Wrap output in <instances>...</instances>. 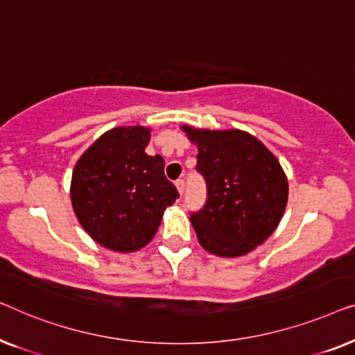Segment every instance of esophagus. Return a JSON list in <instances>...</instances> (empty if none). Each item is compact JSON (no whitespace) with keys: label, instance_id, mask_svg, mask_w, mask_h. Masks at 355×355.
<instances>
[{"label":"esophagus","instance_id":"1","mask_svg":"<svg viewBox=\"0 0 355 355\" xmlns=\"http://www.w3.org/2000/svg\"><path fill=\"white\" fill-rule=\"evenodd\" d=\"M175 184H177L178 193H180V194H183V191H184V187H187V183H184V180H183V178H178L177 182H175Z\"/></svg>","mask_w":355,"mask_h":355}]
</instances>
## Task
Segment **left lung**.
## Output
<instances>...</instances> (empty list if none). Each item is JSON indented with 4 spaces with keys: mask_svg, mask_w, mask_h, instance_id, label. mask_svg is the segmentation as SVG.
I'll use <instances>...</instances> for the list:
<instances>
[{
    "mask_svg": "<svg viewBox=\"0 0 355 355\" xmlns=\"http://www.w3.org/2000/svg\"><path fill=\"white\" fill-rule=\"evenodd\" d=\"M183 130L198 144L196 172L206 182V202L189 214L199 243L222 257L248 254L283 217L288 182L282 166L241 130Z\"/></svg>",
    "mask_w": 355,
    "mask_h": 355,
    "instance_id": "obj_1",
    "label": "left lung"
}]
</instances>
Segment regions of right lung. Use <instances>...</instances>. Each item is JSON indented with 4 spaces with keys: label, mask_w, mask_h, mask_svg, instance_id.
Listing matches in <instances>:
<instances>
[{
    "label": "right lung",
    "mask_w": 355,
    "mask_h": 355,
    "mask_svg": "<svg viewBox=\"0 0 355 355\" xmlns=\"http://www.w3.org/2000/svg\"><path fill=\"white\" fill-rule=\"evenodd\" d=\"M149 130L114 128L78 159L71 198L78 222L104 248L132 252L151 241L178 191L164 159L148 156Z\"/></svg>",
    "instance_id": "obj_1"
}]
</instances>
